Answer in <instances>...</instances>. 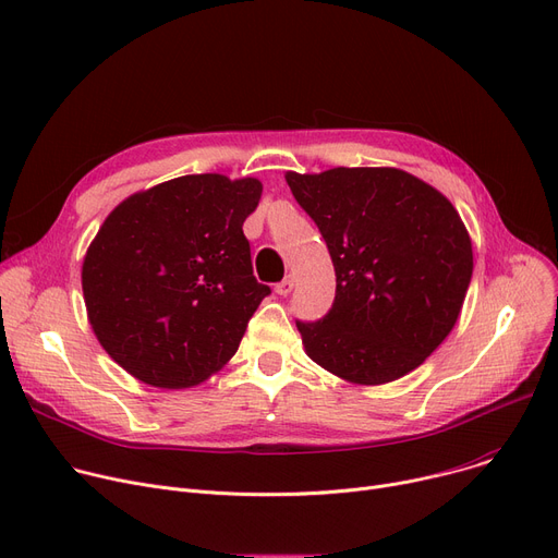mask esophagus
<instances>
[{"instance_id":"esophagus-1","label":"esophagus","mask_w":558,"mask_h":558,"mask_svg":"<svg viewBox=\"0 0 558 558\" xmlns=\"http://www.w3.org/2000/svg\"><path fill=\"white\" fill-rule=\"evenodd\" d=\"M291 289H294V278L287 276L284 280H280V282L276 284V294H278V296H287Z\"/></svg>"}]
</instances>
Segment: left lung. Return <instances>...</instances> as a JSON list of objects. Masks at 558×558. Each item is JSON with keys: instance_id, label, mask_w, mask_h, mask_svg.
I'll use <instances>...</instances> for the list:
<instances>
[{"instance_id": "obj_1", "label": "left lung", "mask_w": 558, "mask_h": 558, "mask_svg": "<svg viewBox=\"0 0 558 558\" xmlns=\"http://www.w3.org/2000/svg\"><path fill=\"white\" fill-rule=\"evenodd\" d=\"M284 179L324 234L337 276L330 312L296 320L305 353L353 385L418 368L454 328L473 276V244L454 205L393 167Z\"/></svg>"}]
</instances>
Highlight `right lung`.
Returning <instances> with one entry per match:
<instances>
[{
  "label": "right lung",
  "instance_id": "obj_1",
  "mask_svg": "<svg viewBox=\"0 0 558 558\" xmlns=\"http://www.w3.org/2000/svg\"><path fill=\"white\" fill-rule=\"evenodd\" d=\"M259 196L257 179L192 173L106 217L83 259V299L99 343L133 377L187 389L238 353L271 294L242 230Z\"/></svg>",
  "mask_w": 558,
  "mask_h": 558
}]
</instances>
